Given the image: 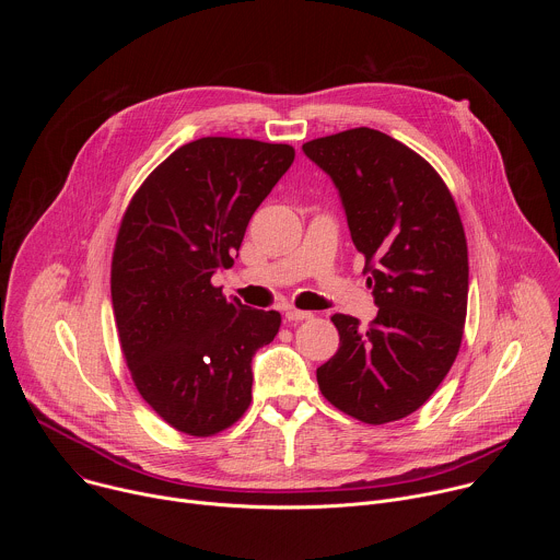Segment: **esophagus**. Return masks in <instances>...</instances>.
<instances>
[{"instance_id":"obj_1","label":"esophagus","mask_w":560,"mask_h":560,"mask_svg":"<svg viewBox=\"0 0 560 560\" xmlns=\"http://www.w3.org/2000/svg\"><path fill=\"white\" fill-rule=\"evenodd\" d=\"M285 318H288V322H307V318H312V312L296 310V307H288V310H285Z\"/></svg>"}]
</instances>
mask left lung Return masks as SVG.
<instances>
[{"label":"left lung","instance_id":"obj_1","mask_svg":"<svg viewBox=\"0 0 560 560\" xmlns=\"http://www.w3.org/2000/svg\"><path fill=\"white\" fill-rule=\"evenodd\" d=\"M335 182L374 303L370 326L335 314L337 354L316 368L341 412L381 425L417 412L450 372L467 314V242L439 173L406 143L352 128L303 143Z\"/></svg>","mask_w":560,"mask_h":560}]
</instances>
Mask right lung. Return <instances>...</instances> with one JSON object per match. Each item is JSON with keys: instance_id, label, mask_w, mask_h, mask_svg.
<instances>
[{"instance_id": "1", "label": "right lung", "mask_w": 560, "mask_h": 560, "mask_svg": "<svg viewBox=\"0 0 560 560\" xmlns=\"http://www.w3.org/2000/svg\"><path fill=\"white\" fill-rule=\"evenodd\" d=\"M294 162L288 143L201 137L177 148L130 199L110 294L124 359L171 428L212 436L253 401V357L281 326L212 285L234 264L250 217Z\"/></svg>"}]
</instances>
